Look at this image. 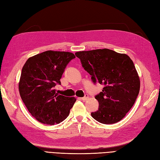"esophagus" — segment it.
Instances as JSON below:
<instances>
[{"label":"esophagus","mask_w":160,"mask_h":160,"mask_svg":"<svg viewBox=\"0 0 160 160\" xmlns=\"http://www.w3.org/2000/svg\"><path fill=\"white\" fill-rule=\"evenodd\" d=\"M88 99H89V95L88 94H85V95L83 97V98H81V100L85 101V100H88Z\"/></svg>","instance_id":"1"}]
</instances>
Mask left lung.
<instances>
[{"instance_id": "left-lung-1", "label": "left lung", "mask_w": 160, "mask_h": 160, "mask_svg": "<svg viewBox=\"0 0 160 160\" xmlns=\"http://www.w3.org/2000/svg\"><path fill=\"white\" fill-rule=\"evenodd\" d=\"M75 55L93 83L104 85L95 96L98 110L91 116L103 124L119 122L133 107L139 92V77L133 62L126 54L108 49L79 51Z\"/></svg>"}]
</instances>
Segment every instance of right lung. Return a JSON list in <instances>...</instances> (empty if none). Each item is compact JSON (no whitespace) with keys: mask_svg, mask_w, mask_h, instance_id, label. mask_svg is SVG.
<instances>
[{"mask_svg":"<svg viewBox=\"0 0 160 160\" xmlns=\"http://www.w3.org/2000/svg\"><path fill=\"white\" fill-rule=\"evenodd\" d=\"M73 53L47 51L28 58L24 65L18 83L21 98L32 117L47 125L59 123L69 114L76 99L59 95L54 87Z\"/></svg>","mask_w":160,"mask_h":160,"instance_id":"obj_1","label":"right lung"}]
</instances>
